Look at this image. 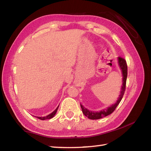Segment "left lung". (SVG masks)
I'll use <instances>...</instances> for the list:
<instances>
[{
    "mask_svg": "<svg viewBox=\"0 0 151 151\" xmlns=\"http://www.w3.org/2000/svg\"><path fill=\"white\" fill-rule=\"evenodd\" d=\"M118 63L119 65L120 66V68L122 71V85L121 87V91L120 93L119 98L118 100L114 104H112L111 106L108 107L106 109H104L103 111H91L89 110L86 109L85 108L82 104H81V107L82 109V111H83V114H85L86 116H87L88 119L92 120H96V119H100L101 118H103L104 116H106L111 114L112 112L114 111V110L116 109V106L119 105L120 102L121 101L122 97L124 94L125 88H126V82H127V65L126 60H124V58L121 57H118Z\"/></svg>",
    "mask_w": 151,
    "mask_h": 151,
    "instance_id": "obj_1",
    "label": "left lung"
}]
</instances>
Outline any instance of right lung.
<instances>
[{
	"mask_svg": "<svg viewBox=\"0 0 151 151\" xmlns=\"http://www.w3.org/2000/svg\"><path fill=\"white\" fill-rule=\"evenodd\" d=\"M58 106L57 107V109H56L54 111H53V112H52V113H50V114H48V115H47V116H42V117L37 116V118L39 119H40V120H47V119H51V118H52V117L55 115V114L57 113V110H58Z\"/></svg>",
	"mask_w": 151,
	"mask_h": 151,
	"instance_id": "right-lung-1",
	"label": "right lung"
}]
</instances>
